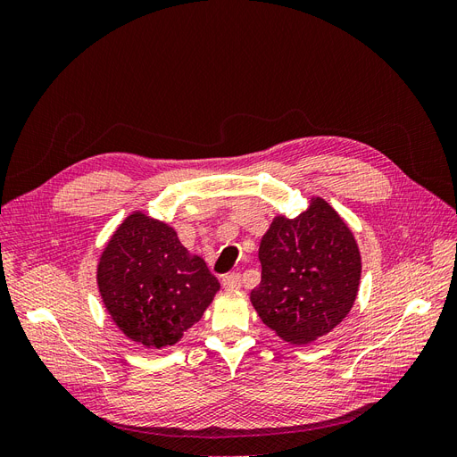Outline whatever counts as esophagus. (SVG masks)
<instances>
[{
  "instance_id": "obj_1",
  "label": "esophagus",
  "mask_w": 457,
  "mask_h": 457,
  "mask_svg": "<svg viewBox=\"0 0 457 457\" xmlns=\"http://www.w3.org/2000/svg\"><path fill=\"white\" fill-rule=\"evenodd\" d=\"M220 284H223V287L225 289H240L242 287V280H240V276L238 274H234V272H230V274H225L223 276V280H220Z\"/></svg>"
}]
</instances>
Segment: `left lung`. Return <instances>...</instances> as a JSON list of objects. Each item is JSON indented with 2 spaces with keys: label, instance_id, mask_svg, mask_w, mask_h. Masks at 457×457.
<instances>
[{
  "label": "left lung",
  "instance_id": "left-lung-1",
  "mask_svg": "<svg viewBox=\"0 0 457 457\" xmlns=\"http://www.w3.org/2000/svg\"><path fill=\"white\" fill-rule=\"evenodd\" d=\"M261 284L252 305L276 336L307 345L351 312L362 259L353 230L324 198L295 219L276 215L259 245Z\"/></svg>",
  "mask_w": 457,
  "mask_h": 457
}]
</instances>
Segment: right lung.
Instances as JSON below:
<instances>
[{
  "label": "right lung",
  "mask_w": 457,
  "mask_h": 457,
  "mask_svg": "<svg viewBox=\"0 0 457 457\" xmlns=\"http://www.w3.org/2000/svg\"><path fill=\"white\" fill-rule=\"evenodd\" d=\"M96 286L120 331L146 349L175 345L220 287L173 227L143 212L128 215L110 237L96 265Z\"/></svg>",
  "instance_id": "obj_1"
}]
</instances>
